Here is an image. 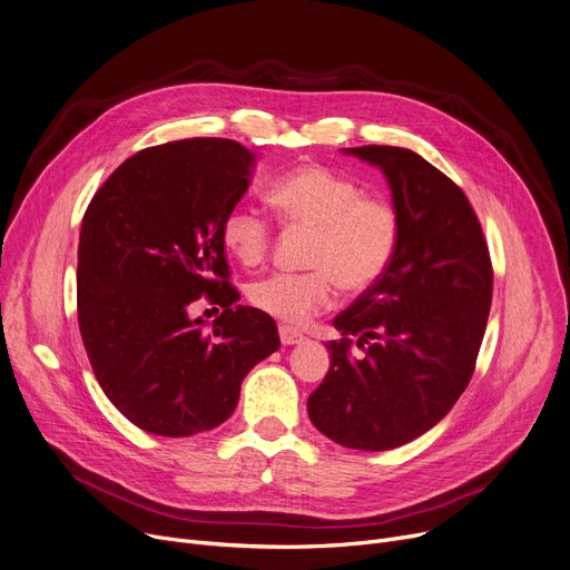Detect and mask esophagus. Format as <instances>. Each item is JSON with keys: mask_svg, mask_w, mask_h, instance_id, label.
Returning <instances> with one entry per match:
<instances>
[{"mask_svg": "<svg viewBox=\"0 0 570 570\" xmlns=\"http://www.w3.org/2000/svg\"><path fill=\"white\" fill-rule=\"evenodd\" d=\"M279 340H282L284 346H295V344H303L305 342V335L293 331V327H288V325H282L279 327Z\"/></svg>", "mask_w": 570, "mask_h": 570, "instance_id": "34e87169", "label": "esophagus"}]
</instances>
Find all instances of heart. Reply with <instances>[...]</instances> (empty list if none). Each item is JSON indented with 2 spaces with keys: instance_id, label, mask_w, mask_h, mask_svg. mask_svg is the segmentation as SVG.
I'll return each mask as SVG.
<instances>
[{
  "instance_id": "1",
  "label": "heart",
  "mask_w": 570,
  "mask_h": 570,
  "mask_svg": "<svg viewBox=\"0 0 570 570\" xmlns=\"http://www.w3.org/2000/svg\"><path fill=\"white\" fill-rule=\"evenodd\" d=\"M269 203L291 226L312 228L307 273H269L249 284L254 307L288 325L331 309L337 286L348 293L372 288L391 267L400 245V217L391 203L363 196L353 179L303 166L269 187ZM226 249L256 265L273 245V224L254 205H233L222 224Z\"/></svg>"
}]
</instances>
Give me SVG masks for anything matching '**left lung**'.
<instances>
[{"label":"left lung","instance_id":"left-lung-1","mask_svg":"<svg viewBox=\"0 0 570 570\" xmlns=\"http://www.w3.org/2000/svg\"><path fill=\"white\" fill-rule=\"evenodd\" d=\"M400 217L387 273L335 318L331 370L309 395L318 432L355 451H391L425 434L471 381L492 305V261L464 191L404 147L363 145ZM358 337L361 358L350 355Z\"/></svg>","mask_w":570,"mask_h":570}]
</instances>
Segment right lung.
Here are the masks:
<instances>
[{"mask_svg": "<svg viewBox=\"0 0 570 570\" xmlns=\"http://www.w3.org/2000/svg\"><path fill=\"white\" fill-rule=\"evenodd\" d=\"M256 157L228 138L147 147L89 200L78 243V325L106 397L159 436L222 425L256 363L279 348L277 323L235 305L222 224ZM225 307L209 332L188 307Z\"/></svg>", "mask_w": 570, "mask_h": 570, "instance_id": "1", "label": "right lung"}]
</instances>
